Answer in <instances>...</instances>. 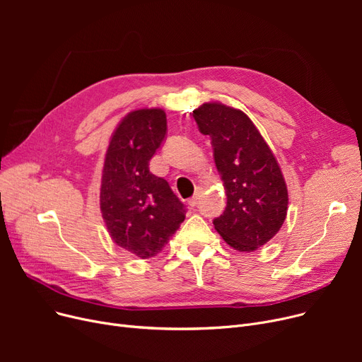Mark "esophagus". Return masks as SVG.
Masks as SVG:
<instances>
[{
	"label": "esophagus",
	"instance_id": "34e87169",
	"mask_svg": "<svg viewBox=\"0 0 362 362\" xmlns=\"http://www.w3.org/2000/svg\"><path fill=\"white\" fill-rule=\"evenodd\" d=\"M199 197H201L199 194H195V197H192L191 199H189V201H187V204L191 205L192 208H194V206H197V205H198V202H199Z\"/></svg>",
	"mask_w": 362,
	"mask_h": 362
}]
</instances>
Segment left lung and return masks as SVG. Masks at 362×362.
Returning <instances> with one entry per match:
<instances>
[{
    "instance_id": "obj_1",
    "label": "left lung",
    "mask_w": 362,
    "mask_h": 362,
    "mask_svg": "<svg viewBox=\"0 0 362 362\" xmlns=\"http://www.w3.org/2000/svg\"><path fill=\"white\" fill-rule=\"evenodd\" d=\"M202 135L211 138L227 205L214 218L220 236L239 252L267 243L288 214V187L267 142L240 110L205 103L194 111Z\"/></svg>"
}]
</instances>
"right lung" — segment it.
Returning a JSON list of instances; mask_svg holds the SVG:
<instances>
[{"instance_id": "right-lung-1", "label": "right lung", "mask_w": 362, "mask_h": 362, "mask_svg": "<svg viewBox=\"0 0 362 362\" xmlns=\"http://www.w3.org/2000/svg\"><path fill=\"white\" fill-rule=\"evenodd\" d=\"M165 135L161 108L129 112L112 133L103 168L100 205L108 233L142 259L164 248L186 214L167 180L149 171Z\"/></svg>"}]
</instances>
